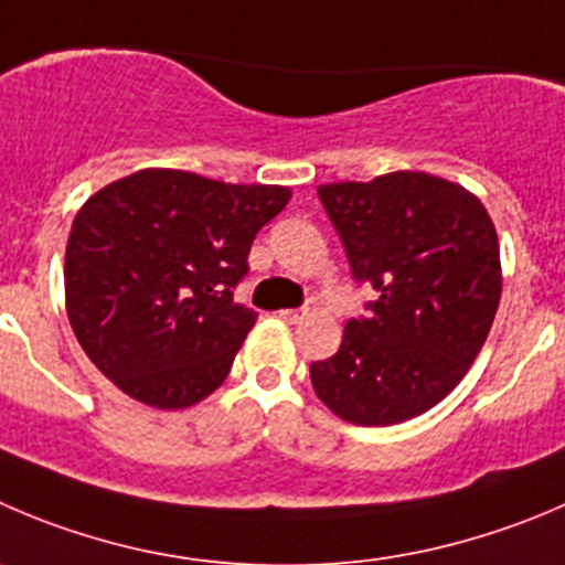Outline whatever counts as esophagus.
<instances>
[{
    "mask_svg": "<svg viewBox=\"0 0 565 565\" xmlns=\"http://www.w3.org/2000/svg\"><path fill=\"white\" fill-rule=\"evenodd\" d=\"M305 316H308V310H279V319L288 321V324H297Z\"/></svg>",
    "mask_w": 565,
    "mask_h": 565,
    "instance_id": "esophagus-1",
    "label": "esophagus"
}]
</instances>
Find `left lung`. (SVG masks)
I'll return each mask as SVG.
<instances>
[{
	"mask_svg": "<svg viewBox=\"0 0 565 565\" xmlns=\"http://www.w3.org/2000/svg\"><path fill=\"white\" fill-rule=\"evenodd\" d=\"M352 274L377 299L310 366L338 418L391 427L447 399L480 354L499 297V238L471 191L427 171L319 185Z\"/></svg>",
	"mask_w": 565,
	"mask_h": 565,
	"instance_id": "left-lung-1",
	"label": "left lung"
}]
</instances>
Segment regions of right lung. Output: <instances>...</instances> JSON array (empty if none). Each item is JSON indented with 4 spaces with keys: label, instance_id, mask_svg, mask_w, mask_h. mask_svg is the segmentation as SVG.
Wrapping results in <instances>:
<instances>
[{
    "label": "right lung",
    "instance_id": "1",
    "mask_svg": "<svg viewBox=\"0 0 565 565\" xmlns=\"http://www.w3.org/2000/svg\"><path fill=\"white\" fill-rule=\"evenodd\" d=\"M291 199L141 169L85 199L66 244V313L79 347L121 394L182 411L227 380L257 313L233 302L252 241Z\"/></svg>",
    "mask_w": 565,
    "mask_h": 565
}]
</instances>
